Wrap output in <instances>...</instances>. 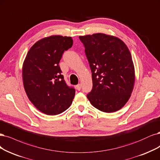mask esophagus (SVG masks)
I'll list each match as a JSON object with an SVG mask.
<instances>
[{
	"label": "esophagus",
	"mask_w": 160,
	"mask_h": 160,
	"mask_svg": "<svg viewBox=\"0 0 160 160\" xmlns=\"http://www.w3.org/2000/svg\"><path fill=\"white\" fill-rule=\"evenodd\" d=\"M75 87H76V89H77V90L80 91L81 89V84H78V85H76Z\"/></svg>",
	"instance_id": "1"
}]
</instances>
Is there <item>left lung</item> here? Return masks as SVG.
<instances>
[{"label": "left lung", "instance_id": "1", "mask_svg": "<svg viewBox=\"0 0 160 160\" xmlns=\"http://www.w3.org/2000/svg\"><path fill=\"white\" fill-rule=\"evenodd\" d=\"M92 72V105L114 112L127 102L133 91L135 71L128 47L117 37L102 33L79 36Z\"/></svg>", "mask_w": 160, "mask_h": 160}]
</instances>
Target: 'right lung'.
I'll use <instances>...</instances> for the list:
<instances>
[{
	"label": "right lung",
	"instance_id": "obj_1",
	"mask_svg": "<svg viewBox=\"0 0 160 160\" xmlns=\"http://www.w3.org/2000/svg\"><path fill=\"white\" fill-rule=\"evenodd\" d=\"M71 37L51 36L40 40L28 52L22 66V80L29 100L48 115L64 112L72 103L75 91L66 84L59 63L71 48Z\"/></svg>",
	"mask_w": 160,
	"mask_h": 160
}]
</instances>
